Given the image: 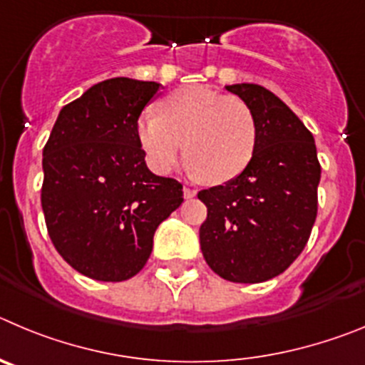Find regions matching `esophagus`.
<instances>
[{"mask_svg":"<svg viewBox=\"0 0 365 365\" xmlns=\"http://www.w3.org/2000/svg\"><path fill=\"white\" fill-rule=\"evenodd\" d=\"M183 196H185V198H195V196H196V189H192V187L185 185V187H183Z\"/></svg>","mask_w":365,"mask_h":365,"instance_id":"34e87169","label":"esophagus"}]
</instances>
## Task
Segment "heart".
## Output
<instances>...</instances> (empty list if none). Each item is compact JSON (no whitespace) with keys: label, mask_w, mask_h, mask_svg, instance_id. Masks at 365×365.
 I'll return each mask as SVG.
<instances>
[{"label":"heart","mask_w":365,"mask_h":365,"mask_svg":"<svg viewBox=\"0 0 365 365\" xmlns=\"http://www.w3.org/2000/svg\"><path fill=\"white\" fill-rule=\"evenodd\" d=\"M136 133L154 173L167 175L185 154L192 170L209 183L231 182L242 175L258 143L251 107L242 98L203 85H183L167 94L158 116L143 114Z\"/></svg>","instance_id":"b5f03b06"}]
</instances>
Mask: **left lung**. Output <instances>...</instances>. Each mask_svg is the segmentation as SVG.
<instances>
[{
  "instance_id": "left-lung-1",
  "label": "left lung",
  "mask_w": 365,
  "mask_h": 365,
  "mask_svg": "<svg viewBox=\"0 0 365 365\" xmlns=\"http://www.w3.org/2000/svg\"><path fill=\"white\" fill-rule=\"evenodd\" d=\"M225 88L255 113L258 143L242 175L198 192L207 207L200 247L218 277L260 284L284 272L309 240L320 163L313 134L280 98L255 83Z\"/></svg>"
}]
</instances>
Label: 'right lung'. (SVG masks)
I'll list each match as a JSON object with an SVG mask.
<instances>
[{
	"instance_id": "obj_1",
	"label": "right lung",
	"mask_w": 365,
	"mask_h": 365,
	"mask_svg": "<svg viewBox=\"0 0 365 365\" xmlns=\"http://www.w3.org/2000/svg\"><path fill=\"white\" fill-rule=\"evenodd\" d=\"M162 85L113 78L65 105L43 147L41 207L56 251L100 282L142 271L160 223L183 202L175 178L153 175L138 118Z\"/></svg>"
}]
</instances>
